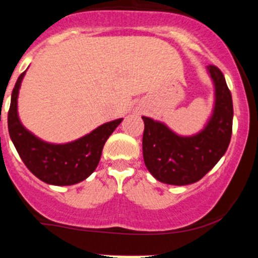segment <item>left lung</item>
<instances>
[{
	"mask_svg": "<svg viewBox=\"0 0 258 258\" xmlns=\"http://www.w3.org/2000/svg\"><path fill=\"white\" fill-rule=\"evenodd\" d=\"M214 88L212 113L202 131L181 136L165 122L142 116L143 160L157 181L184 186L202 179L229 147L232 132V98L226 80L216 66L207 67Z\"/></svg>",
	"mask_w": 258,
	"mask_h": 258,
	"instance_id": "1",
	"label": "left lung"
}]
</instances>
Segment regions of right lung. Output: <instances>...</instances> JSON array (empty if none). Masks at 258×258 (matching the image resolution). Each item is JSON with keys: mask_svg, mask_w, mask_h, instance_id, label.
I'll list each match as a JSON object with an SVG mask.
<instances>
[{"mask_svg": "<svg viewBox=\"0 0 258 258\" xmlns=\"http://www.w3.org/2000/svg\"><path fill=\"white\" fill-rule=\"evenodd\" d=\"M24 75L26 72L20 75L14 86L8 115L9 134L20 159L45 183L71 186L84 181L98 166L104 143L122 118L104 122L90 133L71 142H46L29 132L20 121L18 97Z\"/></svg>", "mask_w": 258, "mask_h": 258, "instance_id": "add662e5", "label": "right lung"}]
</instances>
